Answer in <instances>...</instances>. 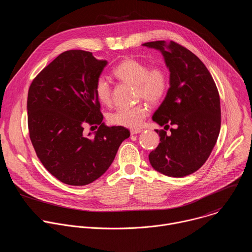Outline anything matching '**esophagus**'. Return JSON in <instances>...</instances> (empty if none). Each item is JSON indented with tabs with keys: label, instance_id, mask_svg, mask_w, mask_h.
<instances>
[{
	"label": "esophagus",
	"instance_id": "esophagus-1",
	"mask_svg": "<svg viewBox=\"0 0 252 252\" xmlns=\"http://www.w3.org/2000/svg\"><path fill=\"white\" fill-rule=\"evenodd\" d=\"M141 131H142V129H140V128H131L130 129V134H136V133H139Z\"/></svg>",
	"mask_w": 252,
	"mask_h": 252
}]
</instances>
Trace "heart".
<instances>
[{"label": "heart", "mask_w": 252, "mask_h": 252, "mask_svg": "<svg viewBox=\"0 0 252 252\" xmlns=\"http://www.w3.org/2000/svg\"><path fill=\"white\" fill-rule=\"evenodd\" d=\"M113 74L121 81L134 84L136 98L144 99L150 104L161 102L169 88V75L162 65L148 67L142 61L127 58L114 68ZM94 92L100 103L107 106L112 104L113 91L108 79L99 77L95 82ZM148 114V106L138 103L132 107L118 109L109 115L108 120L115 126L136 128L141 126Z\"/></svg>", "instance_id": "b5f03b06"}]
</instances>
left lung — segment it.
Listing matches in <instances>:
<instances>
[{
    "label": "left lung",
    "instance_id": "8db88e82",
    "mask_svg": "<svg viewBox=\"0 0 252 252\" xmlns=\"http://www.w3.org/2000/svg\"><path fill=\"white\" fill-rule=\"evenodd\" d=\"M142 45L162 52L170 71V88L152 120L169 128L155 129L160 143L149 155L153 168L169 177H184L209 158L220 129V102L205 64L177 42L157 40Z\"/></svg>",
    "mask_w": 252,
    "mask_h": 252
}]
</instances>
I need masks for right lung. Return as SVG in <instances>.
<instances>
[{
	"label": "right lung",
	"mask_w": 252,
	"mask_h": 252,
	"mask_svg": "<svg viewBox=\"0 0 252 252\" xmlns=\"http://www.w3.org/2000/svg\"><path fill=\"white\" fill-rule=\"evenodd\" d=\"M106 60L92 52L67 50L32 80L28 95L30 138L46 170L67 185L84 186L111 166L121 143L129 136L124 126H107L94 86ZM99 126L94 138L85 125Z\"/></svg>",
	"instance_id": "1"
}]
</instances>
